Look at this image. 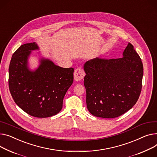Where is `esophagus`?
I'll list each match as a JSON object with an SVG mask.
<instances>
[{"mask_svg":"<svg viewBox=\"0 0 157 157\" xmlns=\"http://www.w3.org/2000/svg\"><path fill=\"white\" fill-rule=\"evenodd\" d=\"M85 76V72L84 71H83L81 68H77L75 72H74V77L76 81H79L82 80L83 78H84Z\"/></svg>","mask_w":157,"mask_h":157,"instance_id":"1","label":"esophagus"}]
</instances>
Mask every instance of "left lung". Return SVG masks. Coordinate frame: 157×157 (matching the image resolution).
Listing matches in <instances>:
<instances>
[{"label":"left lung","mask_w":157,"mask_h":157,"mask_svg":"<svg viewBox=\"0 0 157 157\" xmlns=\"http://www.w3.org/2000/svg\"><path fill=\"white\" fill-rule=\"evenodd\" d=\"M119 59L95 58L85 62L86 105L94 116L119 117L137 102L142 88L141 59L130 43Z\"/></svg>","instance_id":"left-lung-1"}]
</instances>
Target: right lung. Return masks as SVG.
<instances>
[{"label":"right lung","instance_id":"right-lung-1","mask_svg":"<svg viewBox=\"0 0 157 157\" xmlns=\"http://www.w3.org/2000/svg\"><path fill=\"white\" fill-rule=\"evenodd\" d=\"M36 43L21 45L13 54L9 67V87L17 106L38 118L52 117L62 108L66 93L73 82L74 69L63 68L41 57L35 70L29 68L32 50Z\"/></svg>","mask_w":157,"mask_h":157}]
</instances>
